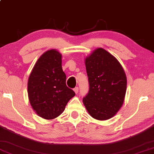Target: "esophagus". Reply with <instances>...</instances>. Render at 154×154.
I'll use <instances>...</instances> for the list:
<instances>
[{"mask_svg": "<svg viewBox=\"0 0 154 154\" xmlns=\"http://www.w3.org/2000/svg\"><path fill=\"white\" fill-rule=\"evenodd\" d=\"M74 91H75L76 94L78 93V91H79V87H76L75 88V89H74Z\"/></svg>", "mask_w": 154, "mask_h": 154, "instance_id": "1", "label": "esophagus"}]
</instances>
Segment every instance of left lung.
I'll return each instance as SVG.
<instances>
[{
  "instance_id": "left-lung-1",
  "label": "left lung",
  "mask_w": 154,
  "mask_h": 154,
  "mask_svg": "<svg viewBox=\"0 0 154 154\" xmlns=\"http://www.w3.org/2000/svg\"><path fill=\"white\" fill-rule=\"evenodd\" d=\"M89 89L83 103L90 116L99 120L113 117L123 103L125 73L118 60L99 48L85 60Z\"/></svg>"
}]
</instances>
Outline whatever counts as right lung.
Returning a JSON list of instances; mask_svg holds the SVG:
<instances>
[{
    "instance_id": "add662e5",
    "label": "right lung",
    "mask_w": 154,
    "mask_h": 154,
    "mask_svg": "<svg viewBox=\"0 0 154 154\" xmlns=\"http://www.w3.org/2000/svg\"><path fill=\"white\" fill-rule=\"evenodd\" d=\"M27 89L31 106L43 118H56L64 111L75 93L67 87L58 51H48L38 58L29 77Z\"/></svg>"
}]
</instances>
